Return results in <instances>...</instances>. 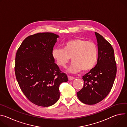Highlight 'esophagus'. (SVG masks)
Instances as JSON below:
<instances>
[{
	"label": "esophagus",
	"instance_id": "34e87169",
	"mask_svg": "<svg viewBox=\"0 0 127 127\" xmlns=\"http://www.w3.org/2000/svg\"><path fill=\"white\" fill-rule=\"evenodd\" d=\"M68 79L69 80H73L75 78L74 77H72V76H68Z\"/></svg>",
	"mask_w": 127,
	"mask_h": 127
}]
</instances>
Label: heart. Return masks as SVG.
Returning <instances> with one entry per match:
<instances>
[{
    "label": "heart",
    "mask_w": 127,
    "mask_h": 127,
    "mask_svg": "<svg viewBox=\"0 0 127 127\" xmlns=\"http://www.w3.org/2000/svg\"><path fill=\"white\" fill-rule=\"evenodd\" d=\"M98 48L93 41L81 38H75L65 42L63 49L53 50L52 56L59 66L64 67L70 61L73 62L68 69L72 73L82 70L87 71L95 66L98 59Z\"/></svg>",
    "instance_id": "1"
}]
</instances>
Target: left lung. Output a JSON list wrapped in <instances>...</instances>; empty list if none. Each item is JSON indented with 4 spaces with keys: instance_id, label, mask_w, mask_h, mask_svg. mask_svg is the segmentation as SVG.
I'll return each instance as SVG.
<instances>
[{
    "instance_id": "left-lung-1",
    "label": "left lung",
    "mask_w": 127,
    "mask_h": 127,
    "mask_svg": "<svg viewBox=\"0 0 127 127\" xmlns=\"http://www.w3.org/2000/svg\"><path fill=\"white\" fill-rule=\"evenodd\" d=\"M95 33L98 43L97 64L83 76L84 87L77 93L79 100L88 105L95 104L108 95L117 74L112 47L100 34Z\"/></svg>"
}]
</instances>
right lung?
Masks as SVG:
<instances>
[{"label": "right lung", "mask_w": 127, "mask_h": 127, "mask_svg": "<svg viewBox=\"0 0 127 127\" xmlns=\"http://www.w3.org/2000/svg\"><path fill=\"white\" fill-rule=\"evenodd\" d=\"M58 37L51 32L30 35L16 53L15 71L19 85L28 99L38 106L54 104L60 97V85L68 81L52 56Z\"/></svg>", "instance_id": "right-lung-1"}]
</instances>
